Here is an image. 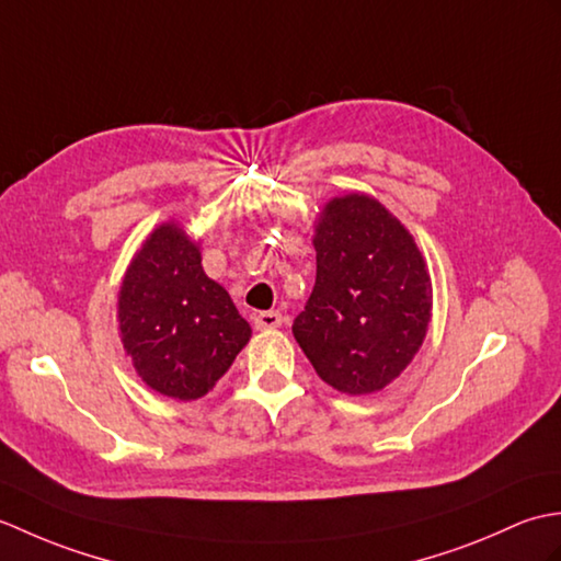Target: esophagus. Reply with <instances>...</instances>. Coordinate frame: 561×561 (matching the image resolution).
<instances>
[{
  "label": "esophagus",
  "mask_w": 561,
  "mask_h": 561,
  "mask_svg": "<svg viewBox=\"0 0 561 561\" xmlns=\"http://www.w3.org/2000/svg\"><path fill=\"white\" fill-rule=\"evenodd\" d=\"M257 330H274L284 323V316L279 311H260L253 316Z\"/></svg>",
  "instance_id": "esophagus-1"
}]
</instances>
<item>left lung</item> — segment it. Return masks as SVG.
Wrapping results in <instances>:
<instances>
[{"mask_svg":"<svg viewBox=\"0 0 561 561\" xmlns=\"http://www.w3.org/2000/svg\"><path fill=\"white\" fill-rule=\"evenodd\" d=\"M316 284L294 337L328 386L347 396L386 388L420 352L432 282L420 248L366 195L328 202L316 229Z\"/></svg>","mask_w":561,"mask_h":561,"instance_id":"1","label":"left lung"}]
</instances>
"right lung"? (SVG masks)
Segmentation results:
<instances>
[{
  "mask_svg": "<svg viewBox=\"0 0 561 561\" xmlns=\"http://www.w3.org/2000/svg\"><path fill=\"white\" fill-rule=\"evenodd\" d=\"M123 344L149 388L197 400L250 340L231 296L202 270L199 248L163 224L129 265L117 301Z\"/></svg>",
  "mask_w": 561,
  "mask_h": 561,
  "instance_id": "1",
  "label": "right lung"
}]
</instances>
